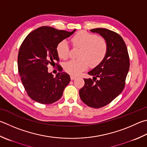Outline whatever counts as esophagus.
<instances>
[{"instance_id": "obj_1", "label": "esophagus", "mask_w": 147, "mask_h": 147, "mask_svg": "<svg viewBox=\"0 0 147 147\" xmlns=\"http://www.w3.org/2000/svg\"><path fill=\"white\" fill-rule=\"evenodd\" d=\"M76 78V77L75 76L71 75V80H74Z\"/></svg>"}]
</instances>
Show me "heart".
Instances as JSON below:
<instances>
[{"mask_svg":"<svg viewBox=\"0 0 147 147\" xmlns=\"http://www.w3.org/2000/svg\"><path fill=\"white\" fill-rule=\"evenodd\" d=\"M71 42L74 47L80 49L78 60H73L64 64L65 71L73 75H78L86 70L89 64L92 67L99 65L107 55L108 44L106 40L96 34L87 31L78 32L72 37ZM58 57L63 60L69 57V48L67 42L62 40L57 47Z\"/></svg>","mask_w":147,"mask_h":147,"instance_id":"1","label":"heart"}]
</instances>
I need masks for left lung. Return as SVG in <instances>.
<instances>
[{"label": "left lung", "instance_id": "8db88e82", "mask_svg": "<svg viewBox=\"0 0 147 147\" xmlns=\"http://www.w3.org/2000/svg\"><path fill=\"white\" fill-rule=\"evenodd\" d=\"M106 40L108 50L105 58L88 74L93 78H84L85 85L79 90L83 102L98 109L108 105L123 90L129 70L130 59L123 39L116 32L105 28L90 30Z\"/></svg>", "mask_w": 147, "mask_h": 147}]
</instances>
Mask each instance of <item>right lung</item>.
Wrapping results in <instances>:
<instances>
[{
    "mask_svg": "<svg viewBox=\"0 0 147 147\" xmlns=\"http://www.w3.org/2000/svg\"><path fill=\"white\" fill-rule=\"evenodd\" d=\"M72 32L42 26L31 32L24 40L18 55V70L26 91L32 100L41 104H51L62 97L70 82V76L58 64L57 47ZM57 61V63H55ZM57 65L55 77L48 73L49 65Z\"/></svg>",
    "mask_w": 147,
    "mask_h": 147,
    "instance_id": "add662e5",
    "label": "right lung"
}]
</instances>
